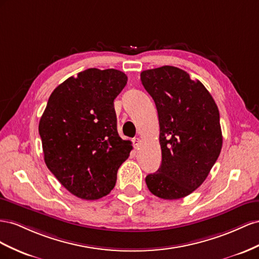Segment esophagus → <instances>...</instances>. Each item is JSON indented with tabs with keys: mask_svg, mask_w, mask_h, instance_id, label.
Returning a JSON list of instances; mask_svg holds the SVG:
<instances>
[{
	"mask_svg": "<svg viewBox=\"0 0 259 259\" xmlns=\"http://www.w3.org/2000/svg\"><path fill=\"white\" fill-rule=\"evenodd\" d=\"M132 142H134V146H135V149H139L140 144H141V140H140L139 138H135L134 140H132Z\"/></svg>",
	"mask_w": 259,
	"mask_h": 259,
	"instance_id": "34e87169",
	"label": "esophagus"
}]
</instances>
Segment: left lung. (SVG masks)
<instances>
[{
    "label": "left lung",
    "mask_w": 259,
    "mask_h": 259,
    "mask_svg": "<svg viewBox=\"0 0 259 259\" xmlns=\"http://www.w3.org/2000/svg\"><path fill=\"white\" fill-rule=\"evenodd\" d=\"M141 81L157 108L161 149V165L146 186L159 198H182L205 181L220 154L218 107L201 81L174 66L144 70Z\"/></svg>",
    "instance_id": "1"
}]
</instances>
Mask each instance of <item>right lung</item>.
I'll use <instances>...</instances> for the list:
<instances>
[{"label": "right lung", "instance_id": "add662e5", "mask_svg": "<svg viewBox=\"0 0 259 259\" xmlns=\"http://www.w3.org/2000/svg\"><path fill=\"white\" fill-rule=\"evenodd\" d=\"M120 70L89 68L52 92L39 122L44 161L75 196L107 195L129 157L130 141L117 132L114 100L127 84Z\"/></svg>", "mask_w": 259, "mask_h": 259}]
</instances>
